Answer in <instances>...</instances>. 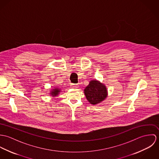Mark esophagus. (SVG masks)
Masks as SVG:
<instances>
[{
	"label": "esophagus",
	"instance_id": "obj_1",
	"mask_svg": "<svg viewBox=\"0 0 159 159\" xmlns=\"http://www.w3.org/2000/svg\"><path fill=\"white\" fill-rule=\"evenodd\" d=\"M70 86H71V88H77L78 84H75V83H71V84H70Z\"/></svg>",
	"mask_w": 159,
	"mask_h": 159
}]
</instances>
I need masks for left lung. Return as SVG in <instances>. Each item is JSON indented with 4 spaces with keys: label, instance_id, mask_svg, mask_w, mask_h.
<instances>
[{
    "label": "left lung",
    "instance_id": "1",
    "mask_svg": "<svg viewBox=\"0 0 159 159\" xmlns=\"http://www.w3.org/2000/svg\"><path fill=\"white\" fill-rule=\"evenodd\" d=\"M84 93L91 104L95 105L103 100L107 96L105 86L96 80H92L85 88Z\"/></svg>",
    "mask_w": 159,
    "mask_h": 159
}]
</instances>
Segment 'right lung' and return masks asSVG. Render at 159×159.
<instances>
[{"label": "right lung", "mask_w": 159, "mask_h": 159, "mask_svg": "<svg viewBox=\"0 0 159 159\" xmlns=\"http://www.w3.org/2000/svg\"><path fill=\"white\" fill-rule=\"evenodd\" d=\"M59 92H60V91H59L58 89H53V91H52L51 95L56 96V95L58 94V93H59Z\"/></svg>", "instance_id": "1"}]
</instances>
